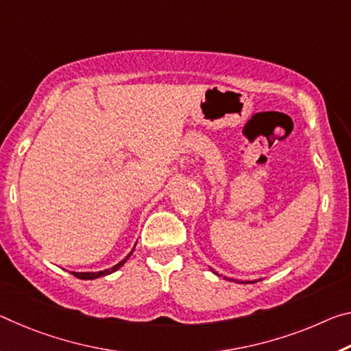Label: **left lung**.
Instances as JSON below:
<instances>
[{
    "label": "left lung",
    "instance_id": "8db88e82",
    "mask_svg": "<svg viewBox=\"0 0 351 351\" xmlns=\"http://www.w3.org/2000/svg\"><path fill=\"white\" fill-rule=\"evenodd\" d=\"M213 270V269H210ZM213 274H215L217 276H221V275H219L217 274L215 270H213ZM223 280H228V281H234V282H237V285H253V282H258V281H261V280H252V281H243V280H234V278H228V276H223Z\"/></svg>",
    "mask_w": 351,
    "mask_h": 351
}]
</instances>
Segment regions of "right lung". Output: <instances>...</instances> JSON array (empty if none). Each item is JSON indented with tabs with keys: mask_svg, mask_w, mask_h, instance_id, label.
Segmentation results:
<instances>
[{
	"mask_svg": "<svg viewBox=\"0 0 351 351\" xmlns=\"http://www.w3.org/2000/svg\"><path fill=\"white\" fill-rule=\"evenodd\" d=\"M132 252H134V248L131 250L130 254H128L123 261H120L119 264H115L114 267H110V269L99 270V271H71V275H75L76 278H80V280H97V278H101V276H106V275H110V274H114V271L119 270L120 267L123 265L128 259H130V256L132 254Z\"/></svg>",
	"mask_w": 351,
	"mask_h": 351,
	"instance_id": "obj_1",
	"label": "right lung"
}]
</instances>
